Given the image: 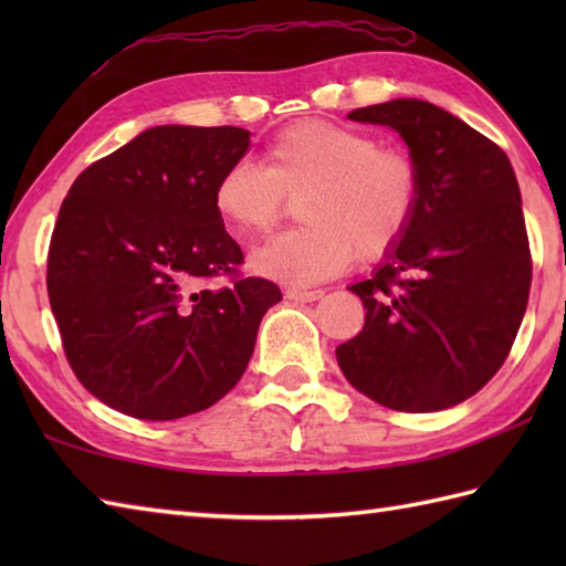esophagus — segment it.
<instances>
[{
  "label": "esophagus",
  "mask_w": 566,
  "mask_h": 566,
  "mask_svg": "<svg viewBox=\"0 0 566 566\" xmlns=\"http://www.w3.org/2000/svg\"><path fill=\"white\" fill-rule=\"evenodd\" d=\"M323 294H326L323 290H292L286 292V298H292V302H298V304H314Z\"/></svg>",
  "instance_id": "34e87169"
}]
</instances>
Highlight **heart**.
<instances>
[{"mask_svg": "<svg viewBox=\"0 0 566 566\" xmlns=\"http://www.w3.org/2000/svg\"><path fill=\"white\" fill-rule=\"evenodd\" d=\"M306 221L250 255L270 280L308 286L340 274L357 258L379 260L399 248L416 219L420 172L411 155L384 148L365 128L298 122L264 148V163L233 160L213 185V209L235 235H262L298 197Z\"/></svg>", "mask_w": 566, "mask_h": 566, "instance_id": "1", "label": "heart"}]
</instances>
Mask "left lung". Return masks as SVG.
Returning a JSON list of instances; mask_svg holds the SVG:
<instances>
[{
	"label": "left lung",
	"mask_w": 566,
	"mask_h": 566,
	"mask_svg": "<svg viewBox=\"0 0 566 566\" xmlns=\"http://www.w3.org/2000/svg\"><path fill=\"white\" fill-rule=\"evenodd\" d=\"M347 118L399 130L420 172L411 231L350 286L365 326L335 347L345 379L394 411L474 396L506 363L533 280L518 179L494 140L423 99Z\"/></svg>",
	"instance_id": "1"
}]
</instances>
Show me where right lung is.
<instances>
[{"label":"right lung","mask_w":566,"mask_h":566,"mask_svg":"<svg viewBox=\"0 0 566 566\" xmlns=\"http://www.w3.org/2000/svg\"><path fill=\"white\" fill-rule=\"evenodd\" d=\"M250 148L235 126H155L92 163L60 207L48 296L82 387L143 420L213 406L250 363L280 286L240 276L213 185ZM216 275L229 284L211 287Z\"/></svg>","instance_id":"obj_1"}]
</instances>
